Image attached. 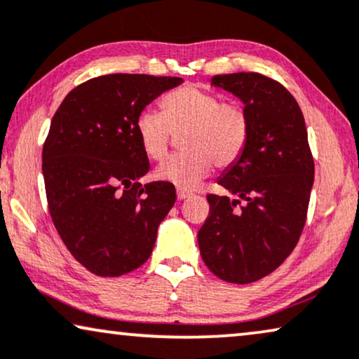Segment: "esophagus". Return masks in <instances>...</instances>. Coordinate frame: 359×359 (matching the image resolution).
<instances>
[{"label":"esophagus","instance_id":"34e87169","mask_svg":"<svg viewBox=\"0 0 359 359\" xmlns=\"http://www.w3.org/2000/svg\"><path fill=\"white\" fill-rule=\"evenodd\" d=\"M189 196H190L189 191L177 189V200H185V198H189Z\"/></svg>","mask_w":359,"mask_h":359}]
</instances>
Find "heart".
<instances>
[{"instance_id":"heart-1","label":"heart","mask_w":359,"mask_h":359,"mask_svg":"<svg viewBox=\"0 0 359 359\" xmlns=\"http://www.w3.org/2000/svg\"><path fill=\"white\" fill-rule=\"evenodd\" d=\"M141 149L149 159L168 153L170 133L180 136L185 153L169 156L156 169V179L191 190L213 169L228 168L244 153L250 135V118L237 102H223L219 95L196 86H184L163 99V112L143 109L135 122Z\"/></svg>"}]
</instances>
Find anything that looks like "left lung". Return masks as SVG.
I'll list each match as a JSON object with an SVG mask.
<instances>
[{"label": "left lung", "instance_id": "8db88e82", "mask_svg": "<svg viewBox=\"0 0 359 359\" xmlns=\"http://www.w3.org/2000/svg\"><path fill=\"white\" fill-rule=\"evenodd\" d=\"M211 86L241 99L250 135L241 158L218 179L236 198L206 196L210 215L198 231V247L218 278L247 285L278 269L299 241L314 159L299 105L278 81L232 73L213 76ZM241 201L245 205L236 210Z\"/></svg>", "mask_w": 359, "mask_h": 359}]
</instances>
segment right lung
I'll return each instance as SVG.
<instances>
[{
    "label": "right lung",
    "mask_w": 359,
    "mask_h": 359,
    "mask_svg": "<svg viewBox=\"0 0 359 359\" xmlns=\"http://www.w3.org/2000/svg\"><path fill=\"white\" fill-rule=\"evenodd\" d=\"M182 78L105 74L79 84L53 115L42 151L48 211L72 255L90 273L120 276L149 259L161 221L175 203L149 170L135 122Z\"/></svg>",
    "instance_id": "right-lung-1"
}]
</instances>
